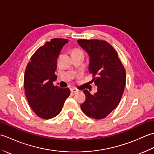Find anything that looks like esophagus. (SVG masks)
<instances>
[{"instance_id": "obj_1", "label": "esophagus", "mask_w": 154, "mask_h": 154, "mask_svg": "<svg viewBox=\"0 0 154 154\" xmlns=\"http://www.w3.org/2000/svg\"><path fill=\"white\" fill-rule=\"evenodd\" d=\"M78 91L77 89H75V88H71V92L73 93H76L78 92Z\"/></svg>"}]
</instances>
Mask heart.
<instances>
[{"label": "heart", "instance_id": "b5f03b06", "mask_svg": "<svg viewBox=\"0 0 154 154\" xmlns=\"http://www.w3.org/2000/svg\"><path fill=\"white\" fill-rule=\"evenodd\" d=\"M81 51V50H79V49H75V50H73V52H75V51Z\"/></svg>", "mask_w": 154, "mask_h": 154}]
</instances>
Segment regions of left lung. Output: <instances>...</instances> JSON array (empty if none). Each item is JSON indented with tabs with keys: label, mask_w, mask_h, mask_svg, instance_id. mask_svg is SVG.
Instances as JSON below:
<instances>
[{
	"label": "left lung",
	"mask_w": 154,
	"mask_h": 154,
	"mask_svg": "<svg viewBox=\"0 0 154 154\" xmlns=\"http://www.w3.org/2000/svg\"><path fill=\"white\" fill-rule=\"evenodd\" d=\"M77 43L89 55V73L97 86L93 94L83 91L86 99L81 110L89 117L103 119L119 105L126 85V71L116 51L107 42L78 40Z\"/></svg>",
	"instance_id": "obj_1"
}]
</instances>
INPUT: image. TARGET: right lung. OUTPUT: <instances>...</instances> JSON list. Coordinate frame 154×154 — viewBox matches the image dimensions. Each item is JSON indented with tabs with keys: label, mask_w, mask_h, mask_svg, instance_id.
Listing matches in <instances>:
<instances>
[{
	"label": "right lung",
	"mask_w": 154,
	"mask_h": 154,
	"mask_svg": "<svg viewBox=\"0 0 154 154\" xmlns=\"http://www.w3.org/2000/svg\"><path fill=\"white\" fill-rule=\"evenodd\" d=\"M67 39L54 38L39 48L32 55L26 68L24 85L28 103L39 117L50 119L61 111L69 96V88L54 86L57 60Z\"/></svg>",
	"instance_id": "1"
}]
</instances>
